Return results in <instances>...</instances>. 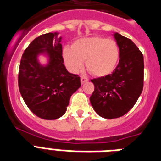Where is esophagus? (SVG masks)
Returning a JSON list of instances; mask_svg holds the SVG:
<instances>
[{"label":"esophagus","instance_id":"obj_1","mask_svg":"<svg viewBox=\"0 0 161 161\" xmlns=\"http://www.w3.org/2000/svg\"><path fill=\"white\" fill-rule=\"evenodd\" d=\"M87 81H88V79H87V78H86V77L84 76L80 77V82H81V84H85V83H86Z\"/></svg>","mask_w":161,"mask_h":161}]
</instances>
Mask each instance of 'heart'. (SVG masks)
<instances>
[{
    "label": "heart",
    "mask_w": 161,
    "mask_h": 161,
    "mask_svg": "<svg viewBox=\"0 0 161 161\" xmlns=\"http://www.w3.org/2000/svg\"><path fill=\"white\" fill-rule=\"evenodd\" d=\"M65 62L72 72L86 66L94 75L105 76L115 70L119 59V49L115 41L102 36L85 37L75 41L72 47L63 49Z\"/></svg>",
    "instance_id": "heart-1"
}]
</instances>
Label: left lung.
Here are the masks:
<instances>
[{
    "mask_svg": "<svg viewBox=\"0 0 161 161\" xmlns=\"http://www.w3.org/2000/svg\"><path fill=\"white\" fill-rule=\"evenodd\" d=\"M113 36L119 47V64L112 74L91 80L95 90L90 101L94 110L105 119L125 115L143 90V55L131 40L117 32Z\"/></svg>",
    "mask_w": 161,
    "mask_h": 161,
    "instance_id": "obj_1",
    "label": "left lung"
}]
</instances>
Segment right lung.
Masks as SVG:
<instances>
[{"label":"right lung","instance_id":"right-lung-1","mask_svg":"<svg viewBox=\"0 0 161 161\" xmlns=\"http://www.w3.org/2000/svg\"><path fill=\"white\" fill-rule=\"evenodd\" d=\"M62 37L59 32L37 37L20 60L18 85L30 110L44 119H56L66 111L70 96L80 87V79L66 70L62 57ZM46 58V63L39 61Z\"/></svg>","mask_w":161,"mask_h":161}]
</instances>
